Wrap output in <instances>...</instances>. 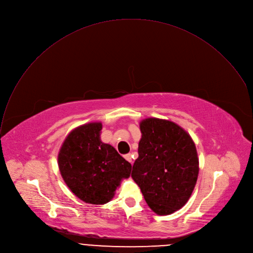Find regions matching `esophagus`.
Instances as JSON below:
<instances>
[{
    "instance_id": "1",
    "label": "esophagus",
    "mask_w": 253,
    "mask_h": 253,
    "mask_svg": "<svg viewBox=\"0 0 253 253\" xmlns=\"http://www.w3.org/2000/svg\"><path fill=\"white\" fill-rule=\"evenodd\" d=\"M125 159L128 162V163H132V159H131V156H130V154H127V155H125Z\"/></svg>"
}]
</instances>
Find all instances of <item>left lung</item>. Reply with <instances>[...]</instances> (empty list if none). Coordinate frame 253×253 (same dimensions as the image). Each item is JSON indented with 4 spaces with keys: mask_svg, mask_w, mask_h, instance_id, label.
Wrapping results in <instances>:
<instances>
[{
    "mask_svg": "<svg viewBox=\"0 0 253 253\" xmlns=\"http://www.w3.org/2000/svg\"><path fill=\"white\" fill-rule=\"evenodd\" d=\"M131 177L148 207L159 215L181 209L190 197L198 175L196 148L190 135L176 124L145 119Z\"/></svg>",
    "mask_w": 253,
    "mask_h": 253,
    "instance_id": "1",
    "label": "left lung"
}]
</instances>
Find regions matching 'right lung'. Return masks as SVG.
<instances>
[{"instance_id": "obj_1", "label": "right lung", "mask_w": 253, "mask_h": 253, "mask_svg": "<svg viewBox=\"0 0 253 253\" xmlns=\"http://www.w3.org/2000/svg\"><path fill=\"white\" fill-rule=\"evenodd\" d=\"M102 127L100 123H90L75 128L65 139L58 158L69 188L91 205L109 203L131 169L115 147L100 141Z\"/></svg>"}]
</instances>
